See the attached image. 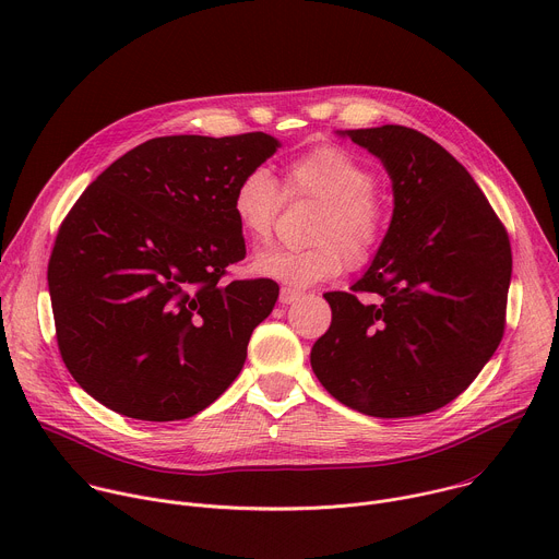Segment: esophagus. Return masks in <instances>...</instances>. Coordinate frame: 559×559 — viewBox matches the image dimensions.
Returning a JSON list of instances; mask_svg holds the SVG:
<instances>
[{
    "instance_id": "obj_1",
    "label": "esophagus",
    "mask_w": 559,
    "mask_h": 559,
    "mask_svg": "<svg viewBox=\"0 0 559 559\" xmlns=\"http://www.w3.org/2000/svg\"><path fill=\"white\" fill-rule=\"evenodd\" d=\"M298 298H300V292H298V289L281 287V296H278V300H281L283 305H289V302H294V300H298Z\"/></svg>"
}]
</instances>
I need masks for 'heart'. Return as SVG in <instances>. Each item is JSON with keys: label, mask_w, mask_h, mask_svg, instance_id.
Here are the masks:
<instances>
[{"label": "heart", "mask_w": 559, "mask_h": 559, "mask_svg": "<svg viewBox=\"0 0 559 559\" xmlns=\"http://www.w3.org/2000/svg\"><path fill=\"white\" fill-rule=\"evenodd\" d=\"M376 173L354 152L321 145L285 168L287 197L321 203L307 248H272L259 252L252 270L294 287L336 278L345 263L367 265L386 231V201L376 190ZM281 210V190L265 166L250 168L236 181L231 214L252 243H267Z\"/></svg>", "instance_id": "obj_1"}]
</instances>
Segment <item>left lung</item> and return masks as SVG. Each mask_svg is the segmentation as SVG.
<instances>
[{
    "instance_id": "1",
    "label": "left lung",
    "mask_w": 559,
    "mask_h": 559,
    "mask_svg": "<svg viewBox=\"0 0 559 559\" xmlns=\"http://www.w3.org/2000/svg\"><path fill=\"white\" fill-rule=\"evenodd\" d=\"M338 134L380 158L393 216L352 292L325 294L332 325L311 347V369L360 414L436 412L502 341L513 267L507 229L466 168L427 134L405 126Z\"/></svg>"
}]
</instances>
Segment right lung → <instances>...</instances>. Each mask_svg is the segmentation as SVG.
Listing matches in <instances>:
<instances>
[{
	"instance_id": "obj_1",
	"label": "right lung",
	"mask_w": 559,
	"mask_h": 559,
	"mask_svg": "<svg viewBox=\"0 0 559 559\" xmlns=\"http://www.w3.org/2000/svg\"><path fill=\"white\" fill-rule=\"evenodd\" d=\"M276 147L265 132L156 136L117 158L63 218L48 263L57 345L104 407L183 420L241 373L278 285L223 281L246 259L231 192Z\"/></svg>"
}]
</instances>
